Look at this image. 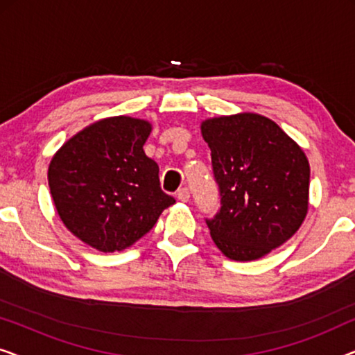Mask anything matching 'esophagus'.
Instances as JSON below:
<instances>
[{"label": "esophagus", "mask_w": 355, "mask_h": 355, "mask_svg": "<svg viewBox=\"0 0 355 355\" xmlns=\"http://www.w3.org/2000/svg\"><path fill=\"white\" fill-rule=\"evenodd\" d=\"M176 197H178V200H181V202H187V200H189V197H191V192H189V189H187V187H182V189H179V191H178Z\"/></svg>", "instance_id": "esophagus-1"}]
</instances>
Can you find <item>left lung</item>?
<instances>
[{
    "mask_svg": "<svg viewBox=\"0 0 355 355\" xmlns=\"http://www.w3.org/2000/svg\"><path fill=\"white\" fill-rule=\"evenodd\" d=\"M221 208L207 220L227 259L257 260L291 239L309 210L310 166L304 150L275 121L257 113L205 119Z\"/></svg>",
    "mask_w": 355,
    "mask_h": 355,
    "instance_id": "obj_1",
    "label": "left lung"
}]
</instances>
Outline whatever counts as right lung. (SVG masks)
I'll list each match as a JSON object with an SVG mask.
<instances>
[{
  "instance_id": "add662e5",
  "label": "right lung",
  "mask_w": 355,
  "mask_h": 355,
  "mask_svg": "<svg viewBox=\"0 0 355 355\" xmlns=\"http://www.w3.org/2000/svg\"><path fill=\"white\" fill-rule=\"evenodd\" d=\"M152 124L113 116L62 144L48 166L61 221L100 252L124 250L155 226L174 198L159 187L158 164L144 152Z\"/></svg>"
}]
</instances>
